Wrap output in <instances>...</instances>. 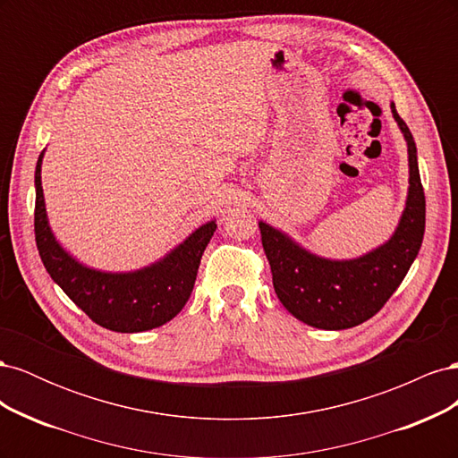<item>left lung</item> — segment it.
<instances>
[{
	"label": "left lung",
	"instance_id": "left-lung-1",
	"mask_svg": "<svg viewBox=\"0 0 458 458\" xmlns=\"http://www.w3.org/2000/svg\"><path fill=\"white\" fill-rule=\"evenodd\" d=\"M392 114L407 141L409 192L405 210L390 241L361 258L327 259L308 252L286 233L259 221L261 244L271 266L275 293L288 313L310 327L344 330L365 323L390 300L420 250L426 199L417 145L394 103Z\"/></svg>",
	"mask_w": 458,
	"mask_h": 458
}]
</instances>
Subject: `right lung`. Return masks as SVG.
<instances>
[{"mask_svg":"<svg viewBox=\"0 0 458 458\" xmlns=\"http://www.w3.org/2000/svg\"><path fill=\"white\" fill-rule=\"evenodd\" d=\"M41 152L36 164L34 231L39 258L51 279L93 323L114 332H143L162 327L183 310L197 281L200 258L216 231L208 221L150 266L130 273H105L86 267L68 254L49 227L44 189H41Z\"/></svg>","mask_w":458,"mask_h":458,"instance_id":"obj_1","label":"right lung"}]
</instances>
